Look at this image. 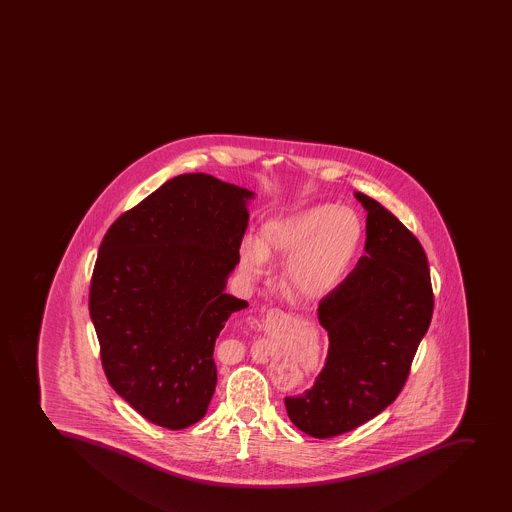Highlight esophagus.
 Listing matches in <instances>:
<instances>
[{
    "label": "esophagus",
    "instance_id": "esophagus-1",
    "mask_svg": "<svg viewBox=\"0 0 512 512\" xmlns=\"http://www.w3.org/2000/svg\"><path fill=\"white\" fill-rule=\"evenodd\" d=\"M284 312L282 310L271 309L268 310V314L263 317V328L268 333H274L276 330H279L282 323H284Z\"/></svg>",
    "mask_w": 512,
    "mask_h": 512
}]
</instances>
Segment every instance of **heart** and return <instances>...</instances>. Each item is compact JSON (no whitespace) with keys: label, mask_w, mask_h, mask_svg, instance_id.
<instances>
[{"label":"heart","mask_w":512,"mask_h":512,"mask_svg":"<svg viewBox=\"0 0 512 512\" xmlns=\"http://www.w3.org/2000/svg\"><path fill=\"white\" fill-rule=\"evenodd\" d=\"M360 240V218L350 208H304L266 221L256 243L241 244V274L258 281L268 271V258H289L284 281L291 291L302 299H322L340 286Z\"/></svg>","instance_id":"heart-1"}]
</instances>
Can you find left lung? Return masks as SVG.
<instances>
[{"instance_id": "left-lung-1", "label": "left lung", "mask_w": 512, "mask_h": 512, "mask_svg": "<svg viewBox=\"0 0 512 512\" xmlns=\"http://www.w3.org/2000/svg\"><path fill=\"white\" fill-rule=\"evenodd\" d=\"M364 254L318 305L327 363L304 394L286 397L292 424L330 438L360 427L394 402L433 312L429 261L401 221L368 195Z\"/></svg>"}]
</instances>
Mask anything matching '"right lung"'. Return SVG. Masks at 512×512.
<instances>
[{"instance_id": "right-lung-1", "label": "right lung", "mask_w": 512, "mask_h": 512, "mask_svg": "<svg viewBox=\"0 0 512 512\" xmlns=\"http://www.w3.org/2000/svg\"><path fill=\"white\" fill-rule=\"evenodd\" d=\"M254 192L213 175H177L106 231L90 317L111 386L152 424L180 430L207 414L213 348L248 302L225 294Z\"/></svg>"}]
</instances>
